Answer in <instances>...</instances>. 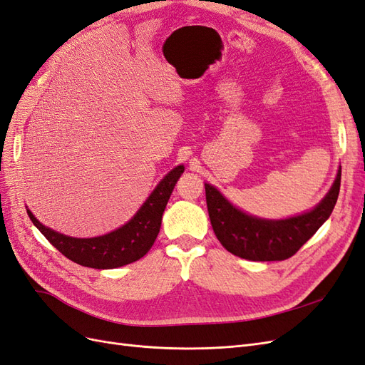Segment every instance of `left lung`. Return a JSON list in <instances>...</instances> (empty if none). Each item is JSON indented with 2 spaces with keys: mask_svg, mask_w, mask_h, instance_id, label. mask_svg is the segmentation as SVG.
<instances>
[{
  "mask_svg": "<svg viewBox=\"0 0 365 365\" xmlns=\"http://www.w3.org/2000/svg\"><path fill=\"white\" fill-rule=\"evenodd\" d=\"M341 185V170L324 200L304 215L268 220L231 205L213 185L205 184L210 222L222 247L237 257L257 262L286 260L300 250L332 213Z\"/></svg>",
  "mask_w": 365,
  "mask_h": 365,
  "instance_id": "1",
  "label": "left lung"
}]
</instances>
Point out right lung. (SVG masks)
Masks as SVG:
<instances>
[{
    "mask_svg": "<svg viewBox=\"0 0 365 365\" xmlns=\"http://www.w3.org/2000/svg\"><path fill=\"white\" fill-rule=\"evenodd\" d=\"M182 172L184 165L170 170L150 193L148 201L141 205L137 215L128 224L105 236L91 239L63 236L58 231L43 227L30 210H27V215L33 225L46 236L50 244L74 263L96 269L118 268L141 259L150 250L160 233L164 208Z\"/></svg>",
    "mask_w": 365,
    "mask_h": 365,
    "instance_id": "right-lung-1",
    "label": "right lung"
}]
</instances>
